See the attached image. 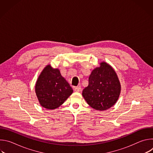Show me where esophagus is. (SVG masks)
<instances>
[{
  "mask_svg": "<svg viewBox=\"0 0 153 153\" xmlns=\"http://www.w3.org/2000/svg\"><path fill=\"white\" fill-rule=\"evenodd\" d=\"M74 90L76 92H80L81 91V86H76L74 88Z\"/></svg>",
  "mask_w": 153,
  "mask_h": 153,
  "instance_id": "esophagus-1",
  "label": "esophagus"
}]
</instances>
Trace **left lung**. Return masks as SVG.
<instances>
[{"label":"left lung","instance_id":"obj_1","mask_svg":"<svg viewBox=\"0 0 153 153\" xmlns=\"http://www.w3.org/2000/svg\"><path fill=\"white\" fill-rule=\"evenodd\" d=\"M120 90L116 71L110 65L103 62L91 72L88 85L83 90L82 96L91 107L104 111L116 103Z\"/></svg>","mask_w":153,"mask_h":153}]
</instances>
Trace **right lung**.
Masks as SVG:
<instances>
[{
	"instance_id": "right-lung-1",
	"label": "right lung",
	"mask_w": 153,
	"mask_h": 153,
	"mask_svg": "<svg viewBox=\"0 0 153 153\" xmlns=\"http://www.w3.org/2000/svg\"><path fill=\"white\" fill-rule=\"evenodd\" d=\"M35 91L40 105L48 110L59 107L73 92L59 70L53 68L50 65H47L39 76Z\"/></svg>"
}]
</instances>
